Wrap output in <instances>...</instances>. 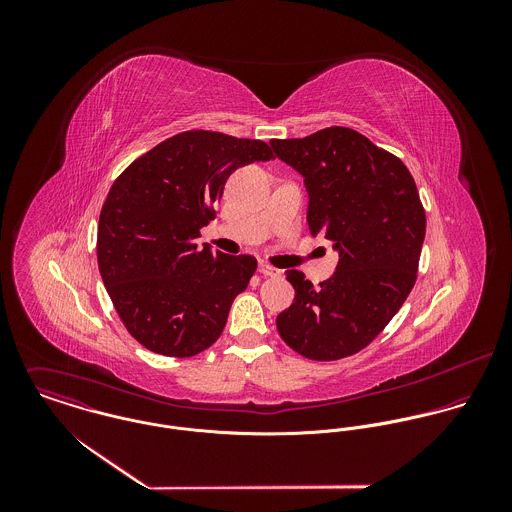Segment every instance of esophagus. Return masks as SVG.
I'll return each mask as SVG.
<instances>
[{
	"mask_svg": "<svg viewBox=\"0 0 512 512\" xmlns=\"http://www.w3.org/2000/svg\"><path fill=\"white\" fill-rule=\"evenodd\" d=\"M258 272L262 274V276H268V278H280L282 276V272L278 270V268H274V266H270V264H260L258 266Z\"/></svg>",
	"mask_w": 512,
	"mask_h": 512,
	"instance_id": "obj_1",
	"label": "esophagus"
}]
</instances>
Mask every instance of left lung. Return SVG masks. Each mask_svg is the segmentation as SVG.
<instances>
[{
  "instance_id": "8db88e82",
  "label": "left lung",
  "mask_w": 512,
  "mask_h": 512,
  "mask_svg": "<svg viewBox=\"0 0 512 512\" xmlns=\"http://www.w3.org/2000/svg\"><path fill=\"white\" fill-rule=\"evenodd\" d=\"M270 146L305 179L309 232L339 250L335 274L319 288L303 272H286L295 297L276 319L278 333L311 361L351 357L416 284L426 236L416 181L400 157L343 126Z\"/></svg>"
}]
</instances>
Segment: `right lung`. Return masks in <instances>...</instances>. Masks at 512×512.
Here are the masks:
<instances>
[{"label":"right lung","instance_id":"add662e5","mask_svg":"<svg viewBox=\"0 0 512 512\" xmlns=\"http://www.w3.org/2000/svg\"><path fill=\"white\" fill-rule=\"evenodd\" d=\"M268 159L262 140L187 130L112 183L98 220V270L124 327L151 353L185 359L219 339L258 262L199 248L197 238L215 219L228 175Z\"/></svg>","mask_w":512,"mask_h":512}]
</instances>
